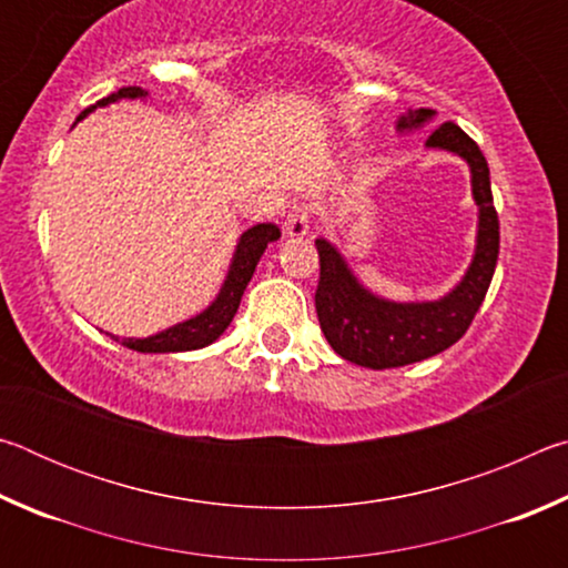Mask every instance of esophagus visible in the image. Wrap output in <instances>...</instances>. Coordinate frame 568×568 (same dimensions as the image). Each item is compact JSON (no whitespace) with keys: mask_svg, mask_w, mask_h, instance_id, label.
Returning a JSON list of instances; mask_svg holds the SVG:
<instances>
[{"mask_svg":"<svg viewBox=\"0 0 568 568\" xmlns=\"http://www.w3.org/2000/svg\"><path fill=\"white\" fill-rule=\"evenodd\" d=\"M307 230H311V213H307V207L295 203L291 207V213L285 215V223H283V233L287 237H303L307 235Z\"/></svg>","mask_w":568,"mask_h":568,"instance_id":"1","label":"esophagus"}]
</instances>
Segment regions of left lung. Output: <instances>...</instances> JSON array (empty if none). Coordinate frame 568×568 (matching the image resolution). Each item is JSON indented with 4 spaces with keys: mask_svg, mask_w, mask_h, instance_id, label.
Segmentation results:
<instances>
[{
    "mask_svg": "<svg viewBox=\"0 0 568 568\" xmlns=\"http://www.w3.org/2000/svg\"><path fill=\"white\" fill-rule=\"evenodd\" d=\"M434 114L426 108L408 110L398 120V132L418 130L434 120ZM426 145L454 152L468 162L470 190L478 205L474 261L454 291L438 301H386L361 285L338 247L323 237L315 240L321 257V281L315 291L321 331L341 358L363 368H400L450 348L468 331L496 271L498 215L484 152L454 122H444L430 132Z\"/></svg>",
    "mask_w": 568,
    "mask_h": 568,
    "instance_id": "left-lung-1",
    "label": "left lung"
}]
</instances>
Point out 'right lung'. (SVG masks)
<instances>
[{
  "instance_id": "right-lung-1",
  "label": "right lung",
  "mask_w": 568,
  "mask_h": 568,
  "mask_svg": "<svg viewBox=\"0 0 568 568\" xmlns=\"http://www.w3.org/2000/svg\"><path fill=\"white\" fill-rule=\"evenodd\" d=\"M145 98L148 92L142 88H122L84 110L80 118H77V122L88 118L92 110L108 108V104L118 100H145ZM277 237H281V227L273 223H261V225L247 227L237 240L233 263H230V271L225 275V283L220 287L217 297L205 307L203 313H197L195 318L182 321L168 331L150 335V338H118V335H112V338L120 341L124 348L138 351V353H182V351L205 348V345L215 343L220 335L225 333L230 321L235 318L240 297H243L250 277H253L255 265L265 253L267 243H275Z\"/></svg>"
}]
</instances>
